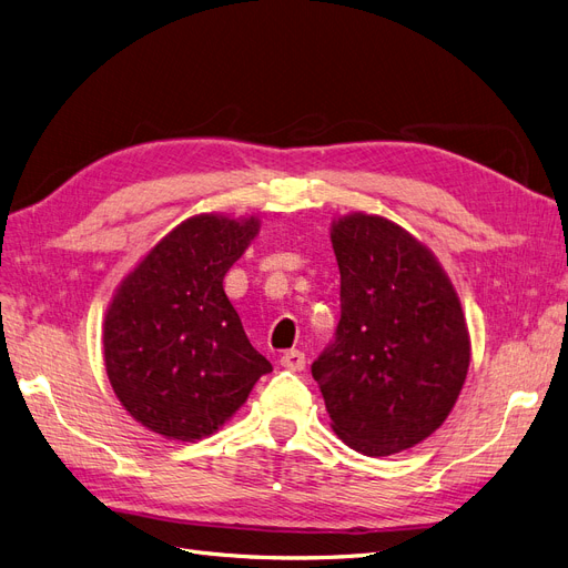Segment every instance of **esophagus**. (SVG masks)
<instances>
[{"label": "esophagus", "instance_id": "obj_1", "mask_svg": "<svg viewBox=\"0 0 568 568\" xmlns=\"http://www.w3.org/2000/svg\"><path fill=\"white\" fill-rule=\"evenodd\" d=\"M281 364H283L285 368H290V372H304L306 355H304L302 351H287V353H283V357H281Z\"/></svg>", "mask_w": 568, "mask_h": 568}]
</instances>
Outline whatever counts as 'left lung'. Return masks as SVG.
<instances>
[{
    "label": "left lung",
    "mask_w": 568,
    "mask_h": 568,
    "mask_svg": "<svg viewBox=\"0 0 568 568\" xmlns=\"http://www.w3.org/2000/svg\"><path fill=\"white\" fill-rule=\"evenodd\" d=\"M332 248L341 320L311 374L343 443L368 457L408 450L446 423L466 381L459 297L427 245L387 217L334 220Z\"/></svg>",
    "instance_id": "8db88e82"
}]
</instances>
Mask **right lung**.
<instances>
[{"label": "right lung", "mask_w": 568, "mask_h": 568, "mask_svg": "<svg viewBox=\"0 0 568 568\" xmlns=\"http://www.w3.org/2000/svg\"><path fill=\"white\" fill-rule=\"evenodd\" d=\"M257 232L255 215H192L118 285L104 320L106 376L145 429L169 440L211 436L271 372L223 287Z\"/></svg>", "instance_id": "add662e5"}]
</instances>
